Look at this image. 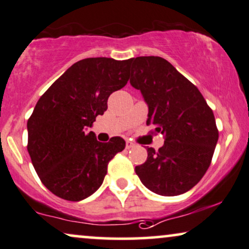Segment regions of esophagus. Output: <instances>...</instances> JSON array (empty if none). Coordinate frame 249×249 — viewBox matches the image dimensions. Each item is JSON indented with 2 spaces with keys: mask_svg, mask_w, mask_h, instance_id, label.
Wrapping results in <instances>:
<instances>
[{
  "mask_svg": "<svg viewBox=\"0 0 249 249\" xmlns=\"http://www.w3.org/2000/svg\"><path fill=\"white\" fill-rule=\"evenodd\" d=\"M134 146H135V143L131 142V141H127V142H125V148L127 149H131L134 148Z\"/></svg>",
  "mask_w": 249,
  "mask_h": 249,
  "instance_id": "esophagus-1",
  "label": "esophagus"
}]
</instances>
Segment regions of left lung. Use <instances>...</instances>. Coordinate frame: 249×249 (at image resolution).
<instances>
[{
  "mask_svg": "<svg viewBox=\"0 0 249 249\" xmlns=\"http://www.w3.org/2000/svg\"><path fill=\"white\" fill-rule=\"evenodd\" d=\"M130 84L149 106L146 124L160 133L158 151L148 148L144 164L135 167L146 188L162 196L192 189L209 168L218 141L213 109L198 89L159 56L130 59Z\"/></svg>",
  "mask_w": 249,
  "mask_h": 249,
  "instance_id": "1",
  "label": "left lung"
}]
</instances>
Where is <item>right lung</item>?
Listing matches in <instances>:
<instances>
[{"mask_svg": "<svg viewBox=\"0 0 249 249\" xmlns=\"http://www.w3.org/2000/svg\"><path fill=\"white\" fill-rule=\"evenodd\" d=\"M129 79V60L89 57L73 63L40 97L27 120V151L46 188L81 201L103 183L107 165L124 149L122 137L98 142L87 133L107 100Z\"/></svg>", "mask_w": 249, "mask_h": 249, "instance_id": "obj_1", "label": "right lung"}]
</instances>
